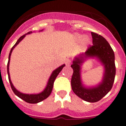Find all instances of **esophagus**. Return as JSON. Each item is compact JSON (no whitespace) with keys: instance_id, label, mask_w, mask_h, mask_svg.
<instances>
[{"instance_id":"obj_1","label":"esophagus","mask_w":126,"mask_h":126,"mask_svg":"<svg viewBox=\"0 0 126 126\" xmlns=\"http://www.w3.org/2000/svg\"><path fill=\"white\" fill-rule=\"evenodd\" d=\"M65 63L66 65H70L71 64V60L70 59H67L65 61Z\"/></svg>"}]
</instances>
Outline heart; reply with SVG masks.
Segmentation results:
<instances>
[{"instance_id": "1", "label": "heart", "mask_w": 126, "mask_h": 126, "mask_svg": "<svg viewBox=\"0 0 126 126\" xmlns=\"http://www.w3.org/2000/svg\"><path fill=\"white\" fill-rule=\"evenodd\" d=\"M78 38L79 40H83V39H84V38H83V36H81V35H78ZM85 42H88L87 40H85Z\"/></svg>"}]
</instances>
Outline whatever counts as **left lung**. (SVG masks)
<instances>
[{
	"mask_svg": "<svg viewBox=\"0 0 126 126\" xmlns=\"http://www.w3.org/2000/svg\"><path fill=\"white\" fill-rule=\"evenodd\" d=\"M93 45L78 57H76L71 65L73 69L71 78V87L77 96L88 102H96L100 100L109 93L113 86L115 76V55L109 42L100 34L92 32ZM98 58L105 67V74L102 82L98 87L86 89L83 87L80 76V65L84 58Z\"/></svg>",
	"mask_w": 126,
	"mask_h": 126,
	"instance_id": "8db88e82",
	"label": "left lung"
}]
</instances>
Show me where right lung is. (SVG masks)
Listing matches in <instances>:
<instances>
[{
	"mask_svg": "<svg viewBox=\"0 0 126 126\" xmlns=\"http://www.w3.org/2000/svg\"><path fill=\"white\" fill-rule=\"evenodd\" d=\"M32 33V32H28V34ZM26 34H24L23 36H21L18 39V40L16 42V43H15V45L13 47V48H11V51H10L9 55V61L7 62V74H8V78L10 84H11V87L13 90V92L14 93V94L16 95H17L18 97H19L20 98H21L22 100H23L24 101H25L26 102L29 103H37L38 102H40L44 100L45 99H46L48 97L50 94L51 92L52 91V89H53V83H54V81H55V78H57V76H58V74H59V73L62 71V68L65 66V64L61 65L59 67H58L57 69H56L55 70L53 71L52 74H51L49 80L48 81L47 86H46L45 89L43 90V92H42V93H39V94H24V93H22L21 92H19V91H17L15 88L14 87L13 83L11 82V79H10V75H9V62H10V57H11V53L13 52V50L14 49V48L15 47L16 45L19 43L21 41L23 40L24 38V36H26Z\"/></svg>",
	"mask_w": 126,
	"mask_h": 126,
	"instance_id": "1",
	"label": "right lung"
}]
</instances>
